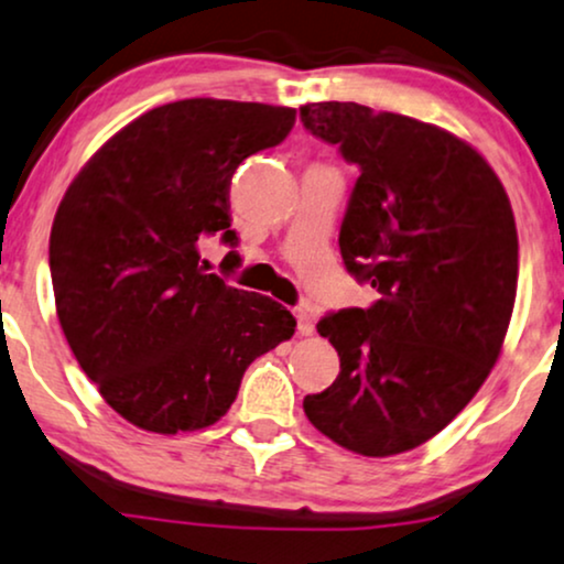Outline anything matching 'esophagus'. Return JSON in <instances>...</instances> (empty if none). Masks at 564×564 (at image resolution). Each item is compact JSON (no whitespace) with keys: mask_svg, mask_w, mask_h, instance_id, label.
<instances>
[{"mask_svg":"<svg viewBox=\"0 0 564 564\" xmlns=\"http://www.w3.org/2000/svg\"><path fill=\"white\" fill-rule=\"evenodd\" d=\"M295 318H297V332H301L303 337L314 335V316H311L308 308H297Z\"/></svg>","mask_w":564,"mask_h":564,"instance_id":"34e87169","label":"esophagus"}]
</instances>
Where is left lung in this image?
<instances>
[{"mask_svg":"<svg viewBox=\"0 0 564 564\" xmlns=\"http://www.w3.org/2000/svg\"><path fill=\"white\" fill-rule=\"evenodd\" d=\"M301 122L358 166L339 253L379 293L316 324L339 377L303 410L339 447L400 455L440 434L497 364L518 290L510 198L436 124L356 101L305 104Z\"/></svg>","mask_w":564,"mask_h":564,"instance_id":"8db88e82","label":"left lung"}]
</instances>
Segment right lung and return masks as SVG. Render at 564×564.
<instances>
[{
  "mask_svg": "<svg viewBox=\"0 0 564 564\" xmlns=\"http://www.w3.org/2000/svg\"><path fill=\"white\" fill-rule=\"evenodd\" d=\"M293 124L290 107L164 104L109 138L67 187L48 238L57 316L86 377L133 426H212L246 368L293 337L284 305L206 274L198 253L212 235L238 246L235 170ZM225 261L240 263L238 250Z\"/></svg>",
  "mask_w": 564,
  "mask_h": 564,
  "instance_id": "right-lung-1",
  "label": "right lung"
}]
</instances>
